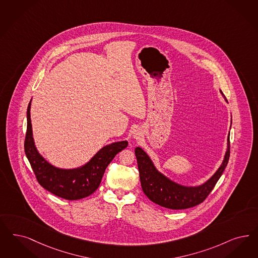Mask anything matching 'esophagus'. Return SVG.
<instances>
[{"label":"esophagus","instance_id":"obj_1","mask_svg":"<svg viewBox=\"0 0 258 258\" xmlns=\"http://www.w3.org/2000/svg\"><path fill=\"white\" fill-rule=\"evenodd\" d=\"M141 136H142V134H141L140 130H135L134 131V134H133V137L134 139H139Z\"/></svg>","mask_w":258,"mask_h":258}]
</instances>
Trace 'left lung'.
I'll return each instance as SVG.
<instances>
[{"instance_id": "8db88e82", "label": "left lung", "mask_w": 258, "mask_h": 258, "mask_svg": "<svg viewBox=\"0 0 258 258\" xmlns=\"http://www.w3.org/2000/svg\"><path fill=\"white\" fill-rule=\"evenodd\" d=\"M220 93L227 102L221 90ZM135 155L143 191L148 198L155 204L167 209H188L202 203L221 177L230 157V133L228 134L227 149L220 167L200 185L187 186L171 180L158 170L149 154L141 147H136Z\"/></svg>"}]
</instances>
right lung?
I'll return each instance as SVG.
<instances>
[{"mask_svg":"<svg viewBox=\"0 0 258 258\" xmlns=\"http://www.w3.org/2000/svg\"><path fill=\"white\" fill-rule=\"evenodd\" d=\"M31 100L27 111V128L25 151L40 185L55 196L67 200H78L97 189L104 172L116 154L127 147V141H118L101 148L87 163L73 169L52 165L36 148L30 119Z\"/></svg>","mask_w":258,"mask_h":258,"instance_id":"obj_1","label":"right lung"}]
</instances>
